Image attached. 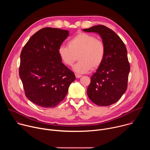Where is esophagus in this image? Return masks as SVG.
Masks as SVG:
<instances>
[{
	"label": "esophagus",
	"instance_id": "34e87169",
	"mask_svg": "<svg viewBox=\"0 0 150 150\" xmlns=\"http://www.w3.org/2000/svg\"><path fill=\"white\" fill-rule=\"evenodd\" d=\"M75 76L76 78H79L82 76V75L80 74H75Z\"/></svg>",
	"mask_w": 150,
	"mask_h": 150
}]
</instances>
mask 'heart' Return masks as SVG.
I'll use <instances>...</instances> for the list:
<instances>
[{
	"label": "heart",
	"instance_id": "heart-1",
	"mask_svg": "<svg viewBox=\"0 0 150 150\" xmlns=\"http://www.w3.org/2000/svg\"><path fill=\"white\" fill-rule=\"evenodd\" d=\"M57 52L62 62L67 66H72L79 54V60L73 69L78 73L84 74L101 65L105 58V46L96 36L79 33L69 41L68 45H60Z\"/></svg>",
	"mask_w": 150,
	"mask_h": 150
}]
</instances>
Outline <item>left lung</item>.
Listing matches in <instances>:
<instances>
[{
    "label": "left lung",
    "instance_id": "left-lung-1",
    "mask_svg": "<svg viewBox=\"0 0 150 150\" xmlns=\"http://www.w3.org/2000/svg\"><path fill=\"white\" fill-rule=\"evenodd\" d=\"M83 31L98 33L105 46V58L91 76L87 95L97 105H110L117 102L127 89L130 65L126 46L113 30L104 25H98Z\"/></svg>",
    "mask_w": 150,
    "mask_h": 150
}]
</instances>
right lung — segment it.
<instances>
[{
  "label": "right lung",
  "instance_id": "add662e5",
  "mask_svg": "<svg viewBox=\"0 0 150 150\" xmlns=\"http://www.w3.org/2000/svg\"><path fill=\"white\" fill-rule=\"evenodd\" d=\"M68 30L46 27L36 32L21 52L19 77L26 97L35 104L54 108L68 93L75 75L62 62L58 47Z\"/></svg>",
  "mask_w": 150,
  "mask_h": 150
}]
</instances>
